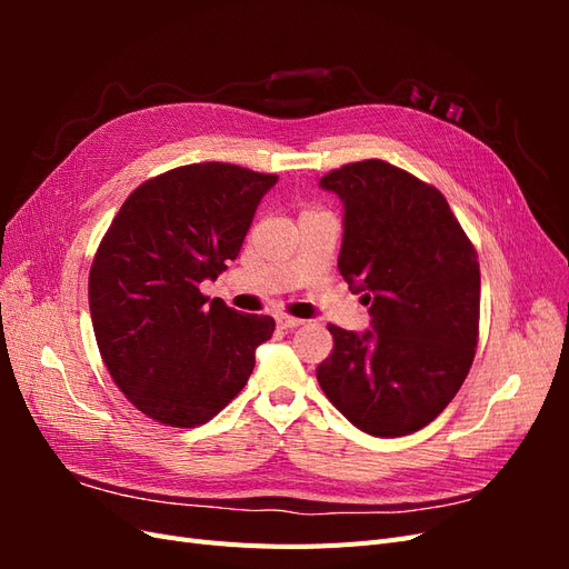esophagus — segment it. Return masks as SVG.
Returning a JSON list of instances; mask_svg holds the SVG:
<instances>
[{
	"instance_id": "esophagus-1",
	"label": "esophagus",
	"mask_w": 569,
	"mask_h": 569,
	"mask_svg": "<svg viewBox=\"0 0 569 569\" xmlns=\"http://www.w3.org/2000/svg\"><path fill=\"white\" fill-rule=\"evenodd\" d=\"M299 325H303V320L291 318V316H278V327H282V330H295Z\"/></svg>"
}]
</instances>
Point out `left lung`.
<instances>
[{
  "mask_svg": "<svg viewBox=\"0 0 569 569\" xmlns=\"http://www.w3.org/2000/svg\"><path fill=\"white\" fill-rule=\"evenodd\" d=\"M343 203L339 272L370 306V330L330 325L318 366L332 406L372 437H406L451 403L479 337V263L437 187L387 161L320 180Z\"/></svg>",
  "mask_w": 569,
  "mask_h": 569,
  "instance_id": "1",
  "label": "left lung"
}]
</instances>
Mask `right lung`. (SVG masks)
<instances>
[{
	"instance_id": "add662e5",
	"label": "right lung",
	"mask_w": 569,
	"mask_h": 569,
	"mask_svg": "<svg viewBox=\"0 0 569 569\" xmlns=\"http://www.w3.org/2000/svg\"><path fill=\"white\" fill-rule=\"evenodd\" d=\"M278 176L192 163L142 182L120 206L90 270L101 358L126 399L170 427L209 422L244 389L270 316L209 303L199 284L234 261Z\"/></svg>"
}]
</instances>
